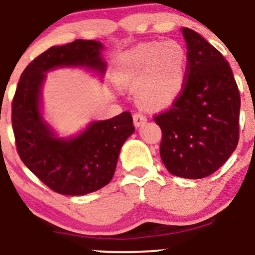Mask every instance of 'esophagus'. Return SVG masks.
<instances>
[{
	"mask_svg": "<svg viewBox=\"0 0 255 255\" xmlns=\"http://www.w3.org/2000/svg\"><path fill=\"white\" fill-rule=\"evenodd\" d=\"M133 122H134L135 127H140V126H143L146 122V117L140 115V113H134L133 115Z\"/></svg>",
	"mask_w": 255,
	"mask_h": 255,
	"instance_id": "esophagus-1",
	"label": "esophagus"
}]
</instances>
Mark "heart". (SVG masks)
<instances>
[{"label": "heart", "instance_id": "obj_1", "mask_svg": "<svg viewBox=\"0 0 255 255\" xmlns=\"http://www.w3.org/2000/svg\"><path fill=\"white\" fill-rule=\"evenodd\" d=\"M113 73L120 86L134 90L140 107L160 111L184 90L187 51L177 40L142 43L118 56Z\"/></svg>", "mask_w": 255, "mask_h": 255}]
</instances>
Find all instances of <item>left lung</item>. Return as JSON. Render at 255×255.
<instances>
[{
    "label": "left lung",
    "instance_id": "obj_1",
    "mask_svg": "<svg viewBox=\"0 0 255 255\" xmlns=\"http://www.w3.org/2000/svg\"><path fill=\"white\" fill-rule=\"evenodd\" d=\"M187 81L169 111L154 117L161 128L160 158L168 171L202 179L221 168L238 144L241 97L231 66L204 37L182 28Z\"/></svg>",
    "mask_w": 255,
    "mask_h": 255
}]
</instances>
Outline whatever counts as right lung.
Returning a JSON list of instances; mask_svg holds the SVG:
<instances>
[{
	"instance_id": "1",
	"label": "right lung",
	"mask_w": 255,
	"mask_h": 255,
	"mask_svg": "<svg viewBox=\"0 0 255 255\" xmlns=\"http://www.w3.org/2000/svg\"><path fill=\"white\" fill-rule=\"evenodd\" d=\"M104 44L76 39L49 48L20 75L12 102V126L24 165L55 192L81 196L106 186L115 174L121 148L135 130L129 112L91 121L79 133L61 137L44 118L43 86L55 69L79 68L104 78Z\"/></svg>"
}]
</instances>
